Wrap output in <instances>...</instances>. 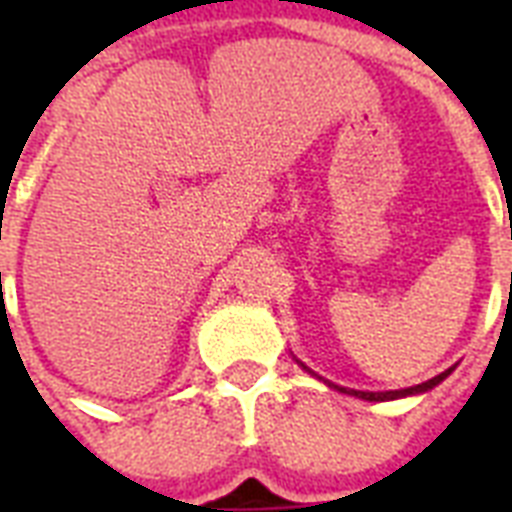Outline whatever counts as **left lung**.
Returning a JSON list of instances; mask_svg holds the SVG:
<instances>
[{
	"label": "left lung",
	"mask_w": 512,
	"mask_h": 512,
	"mask_svg": "<svg viewBox=\"0 0 512 512\" xmlns=\"http://www.w3.org/2000/svg\"><path fill=\"white\" fill-rule=\"evenodd\" d=\"M452 372V369H446V372H441L438 377H433V380L422 382V385H414V388H404V390H385V393H364V390H348V388H340V385H332V382H327L329 388H337L340 393H348V396H356V398H364V401H393V398H404V396H414V393H425V390L436 388L438 382L444 380L446 374Z\"/></svg>",
	"instance_id": "obj_1"
}]
</instances>
